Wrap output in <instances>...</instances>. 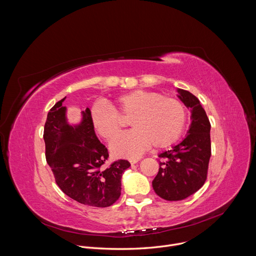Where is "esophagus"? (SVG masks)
<instances>
[{
    "instance_id": "obj_1",
    "label": "esophagus",
    "mask_w": 256,
    "mask_h": 256,
    "mask_svg": "<svg viewBox=\"0 0 256 256\" xmlns=\"http://www.w3.org/2000/svg\"><path fill=\"white\" fill-rule=\"evenodd\" d=\"M138 162V158H134V159H130V164H136Z\"/></svg>"
}]
</instances>
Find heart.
Masks as SVG:
<instances>
[{"label":"heart","mask_w":256,"mask_h":256,"mask_svg":"<svg viewBox=\"0 0 256 256\" xmlns=\"http://www.w3.org/2000/svg\"><path fill=\"white\" fill-rule=\"evenodd\" d=\"M122 118H130L134 130L120 136L112 144V151L118 157L134 158L152 144L157 149L174 144L184 130L186 108L176 98L144 90L116 97L112 107L97 102L91 108L92 126L107 142L120 132Z\"/></svg>","instance_id":"1"}]
</instances>
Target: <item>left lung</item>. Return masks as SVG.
<instances>
[{"mask_svg":"<svg viewBox=\"0 0 256 256\" xmlns=\"http://www.w3.org/2000/svg\"><path fill=\"white\" fill-rule=\"evenodd\" d=\"M179 99L192 110L188 136L171 150L159 155V171L152 186L160 198L181 200L196 192L206 180L210 158V124L200 100L177 89Z\"/></svg>","mask_w":256,"mask_h":256,"instance_id":"8db88e82","label":"left lung"}]
</instances>
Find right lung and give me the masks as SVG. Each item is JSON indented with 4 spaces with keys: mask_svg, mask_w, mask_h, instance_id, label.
Listing matches in <instances>:
<instances>
[{
    "mask_svg": "<svg viewBox=\"0 0 256 256\" xmlns=\"http://www.w3.org/2000/svg\"><path fill=\"white\" fill-rule=\"evenodd\" d=\"M64 99L48 114L44 132L46 162L68 196L90 206H112L120 196L122 176L130 164L118 160L105 168L108 151L95 134L90 109L82 112L80 124L70 126L62 105Z\"/></svg>",
    "mask_w": 256,
    "mask_h": 256,
    "instance_id": "right-lung-1",
    "label": "right lung"
}]
</instances>
